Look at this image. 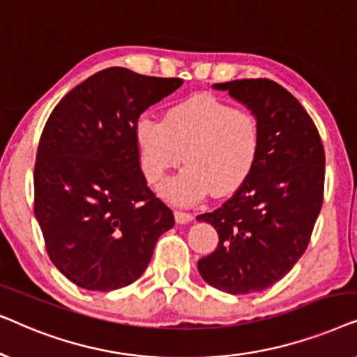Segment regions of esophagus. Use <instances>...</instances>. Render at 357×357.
I'll list each match as a JSON object with an SVG mask.
<instances>
[{
    "mask_svg": "<svg viewBox=\"0 0 357 357\" xmlns=\"http://www.w3.org/2000/svg\"><path fill=\"white\" fill-rule=\"evenodd\" d=\"M175 221H177L178 224H187L193 219V214L190 213H183V211H175Z\"/></svg>",
    "mask_w": 357,
    "mask_h": 357,
    "instance_id": "esophagus-1",
    "label": "esophagus"
}]
</instances>
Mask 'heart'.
Segmentation results:
<instances>
[{
  "label": "heart",
  "mask_w": 357,
  "mask_h": 357,
  "mask_svg": "<svg viewBox=\"0 0 357 357\" xmlns=\"http://www.w3.org/2000/svg\"><path fill=\"white\" fill-rule=\"evenodd\" d=\"M141 169L158 183L182 162L187 165L160 187L174 204L190 206L209 193H236L250 177L260 154L257 116L213 96H195L169 107L164 120L141 115L135 123Z\"/></svg>",
  "instance_id": "heart-1"
}]
</instances>
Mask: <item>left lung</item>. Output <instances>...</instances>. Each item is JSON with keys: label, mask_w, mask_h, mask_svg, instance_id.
<instances>
[{"label": "left lung", "mask_w": 357, "mask_h": 357, "mask_svg": "<svg viewBox=\"0 0 357 357\" xmlns=\"http://www.w3.org/2000/svg\"><path fill=\"white\" fill-rule=\"evenodd\" d=\"M213 87L257 116L261 144L247 182L221 208L197 218L219 236L198 271L219 291L250 294L284 278L304 255L324 202L325 151L309 114L278 82L237 79Z\"/></svg>", "instance_id": "obj_1"}]
</instances>
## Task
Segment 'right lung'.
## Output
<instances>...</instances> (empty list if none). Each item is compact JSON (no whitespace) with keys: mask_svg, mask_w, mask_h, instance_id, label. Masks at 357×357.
I'll return each instance as SVG.
<instances>
[{"mask_svg":"<svg viewBox=\"0 0 357 357\" xmlns=\"http://www.w3.org/2000/svg\"><path fill=\"white\" fill-rule=\"evenodd\" d=\"M183 84L107 68L48 116L33 170V213L53 265L76 286L114 291L143 275L174 214L146 182L139 115Z\"/></svg>","mask_w":357,"mask_h":357,"instance_id":"1","label":"right lung"}]
</instances>
